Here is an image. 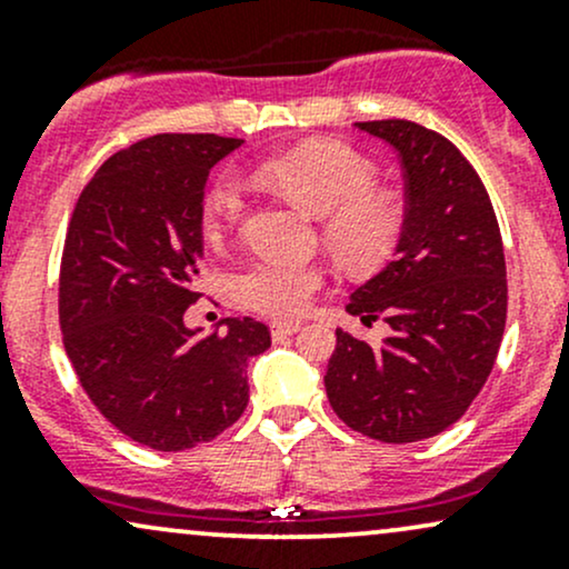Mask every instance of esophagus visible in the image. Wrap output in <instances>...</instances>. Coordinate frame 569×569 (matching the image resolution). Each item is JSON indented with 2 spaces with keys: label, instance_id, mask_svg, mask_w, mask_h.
<instances>
[{
  "label": "esophagus",
  "instance_id": "obj_1",
  "mask_svg": "<svg viewBox=\"0 0 569 569\" xmlns=\"http://www.w3.org/2000/svg\"><path fill=\"white\" fill-rule=\"evenodd\" d=\"M299 329H302V323H286V321H276V323L270 326V335H272V339H276V342H280V339H286V337L297 335Z\"/></svg>",
  "mask_w": 569,
  "mask_h": 569
}]
</instances>
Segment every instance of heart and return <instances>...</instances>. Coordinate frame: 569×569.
Returning a JSON list of instances; mask_svg holds the SVG:
<instances>
[{
	"label": "heart",
	"instance_id": "b5f03b06",
	"mask_svg": "<svg viewBox=\"0 0 569 569\" xmlns=\"http://www.w3.org/2000/svg\"><path fill=\"white\" fill-rule=\"evenodd\" d=\"M257 179L323 219V238L350 267H375L393 251L403 227L396 198L377 192V168L348 143L312 141L267 158ZM246 213V184L224 171L202 198L200 227L219 243ZM323 286V270L291 259H259L234 278V293L272 318L302 316Z\"/></svg>",
	"mask_w": 569,
	"mask_h": 569
}]
</instances>
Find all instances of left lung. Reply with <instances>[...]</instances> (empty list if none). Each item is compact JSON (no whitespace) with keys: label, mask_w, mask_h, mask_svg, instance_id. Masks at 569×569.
<instances>
[{"label":"left lung","mask_w":569,"mask_h":569,"mask_svg":"<svg viewBox=\"0 0 569 569\" xmlns=\"http://www.w3.org/2000/svg\"><path fill=\"white\" fill-rule=\"evenodd\" d=\"M356 126L398 152L407 211L396 259L348 302L390 337L371 348L337 329L326 396L348 428L411 443L455 426L485 388L506 329V257L487 189L452 141L409 120Z\"/></svg>","instance_id":"obj_1"}]
</instances>
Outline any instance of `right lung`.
Instances as JSON below:
<instances>
[{"label": "right lung", "mask_w": 569, "mask_h": 569, "mask_svg": "<svg viewBox=\"0 0 569 569\" xmlns=\"http://www.w3.org/2000/svg\"><path fill=\"white\" fill-rule=\"evenodd\" d=\"M243 139L160 133L98 168L71 213L58 286L63 348L93 407L128 439L181 452L248 403V361L270 348L253 318L200 337L184 312L202 257V189Z\"/></svg>", "instance_id": "add662e5"}]
</instances>
